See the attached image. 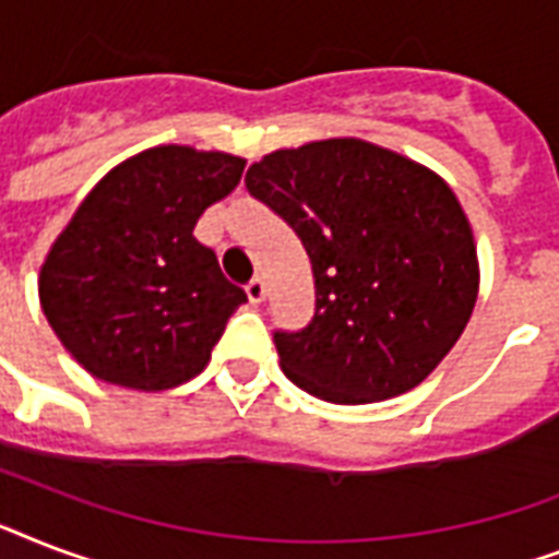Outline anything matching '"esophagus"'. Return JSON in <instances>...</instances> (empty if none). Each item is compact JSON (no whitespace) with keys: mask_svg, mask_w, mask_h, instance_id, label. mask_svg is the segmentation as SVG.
I'll return each mask as SVG.
<instances>
[{"mask_svg":"<svg viewBox=\"0 0 559 559\" xmlns=\"http://www.w3.org/2000/svg\"><path fill=\"white\" fill-rule=\"evenodd\" d=\"M246 296H249V301H252V305H261L263 298H266V284H263V278H258V275H254V278L246 284Z\"/></svg>","mask_w":559,"mask_h":559,"instance_id":"esophagus-1","label":"esophagus"}]
</instances>
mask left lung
<instances>
[{"instance_id": "1", "label": "left lung", "mask_w": 559, "mask_h": 559, "mask_svg": "<svg viewBox=\"0 0 559 559\" xmlns=\"http://www.w3.org/2000/svg\"><path fill=\"white\" fill-rule=\"evenodd\" d=\"M246 188L287 219L313 263V322L275 333L287 380L362 406L441 366L476 307L478 254L435 170L366 139H324L266 153Z\"/></svg>"}]
</instances>
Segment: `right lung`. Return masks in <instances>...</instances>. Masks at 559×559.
<instances>
[{"mask_svg": "<svg viewBox=\"0 0 559 559\" xmlns=\"http://www.w3.org/2000/svg\"><path fill=\"white\" fill-rule=\"evenodd\" d=\"M243 168L231 153L159 144L83 197L39 266V305L92 377L165 391L209 366L246 293L193 226L235 191Z\"/></svg>", "mask_w": 559, "mask_h": 559, "instance_id": "right-lung-1", "label": "right lung"}]
</instances>
